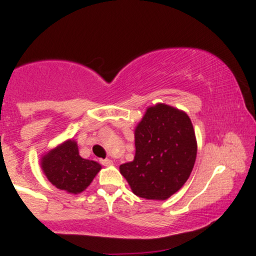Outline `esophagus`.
Here are the masks:
<instances>
[{"mask_svg": "<svg viewBox=\"0 0 256 256\" xmlns=\"http://www.w3.org/2000/svg\"><path fill=\"white\" fill-rule=\"evenodd\" d=\"M100 162L104 166H112L113 165V161L110 160V158H104V160H100Z\"/></svg>", "mask_w": 256, "mask_h": 256, "instance_id": "obj_1", "label": "esophagus"}]
</instances>
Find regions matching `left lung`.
Here are the masks:
<instances>
[{"mask_svg": "<svg viewBox=\"0 0 256 256\" xmlns=\"http://www.w3.org/2000/svg\"><path fill=\"white\" fill-rule=\"evenodd\" d=\"M134 161L120 165L134 195L166 200L190 177L198 144L184 112L162 104L148 108L134 131Z\"/></svg>", "mask_w": 256, "mask_h": 256, "instance_id": "1", "label": "left lung"}]
</instances>
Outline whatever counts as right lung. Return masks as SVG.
<instances>
[{
  "label": "right lung",
  "mask_w": 256,
  "mask_h": 256,
  "mask_svg": "<svg viewBox=\"0 0 256 256\" xmlns=\"http://www.w3.org/2000/svg\"><path fill=\"white\" fill-rule=\"evenodd\" d=\"M42 168L49 182L58 189L79 194L89 186L101 165L82 158L77 143L67 140L43 158Z\"/></svg>",
  "instance_id": "obj_1"
}]
</instances>
